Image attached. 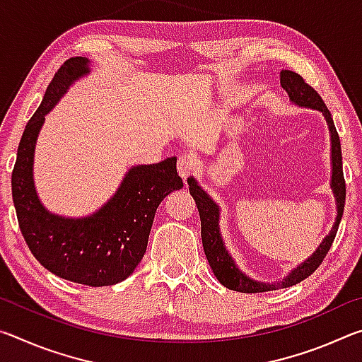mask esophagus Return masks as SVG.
Returning a JSON list of instances; mask_svg holds the SVG:
<instances>
[{
  "instance_id": "34e87169",
  "label": "esophagus",
  "mask_w": 362,
  "mask_h": 362,
  "mask_svg": "<svg viewBox=\"0 0 362 362\" xmlns=\"http://www.w3.org/2000/svg\"><path fill=\"white\" fill-rule=\"evenodd\" d=\"M193 170H194L193 156H189V155L179 156V159H177V173H179L183 182H187L189 177L193 175Z\"/></svg>"
}]
</instances>
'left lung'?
<instances>
[{
    "label": "left lung",
    "mask_w": 362,
    "mask_h": 362,
    "mask_svg": "<svg viewBox=\"0 0 362 362\" xmlns=\"http://www.w3.org/2000/svg\"><path fill=\"white\" fill-rule=\"evenodd\" d=\"M281 86L289 95L292 103H296L298 107L305 108H313L321 112L324 118L327 121L329 132H330V153H332V179H330V188H332L335 203H337V217L335 223L330 230L329 235L324 238L322 243L317 246V249L311 254L308 259L300 263L297 268H293L292 272L287 274L283 281H276V283H259L252 278H249L244 274L240 268L236 267L233 257L226 250L222 235H220V207L214 203V199L207 194L203 188L198 185L193 177L188 179V189L189 194L193 196L196 206L199 211L201 218V240H203L204 254L207 257V262L212 268L216 278L220 281V284L228 287L231 291L244 292V293H257V292H268V291H276L284 289V287H291L293 284L300 283L305 278H308L310 274L315 273V269L321 265L324 257L329 252L330 246L335 240L337 230H339L340 220L343 216V209H345V179H343V168H341V146L340 139L337 134L332 115L326 107V103L321 99V95L311 88V86L305 81V79L296 71L291 70H281Z\"/></svg>",
    "instance_id": "obj_1"
}]
</instances>
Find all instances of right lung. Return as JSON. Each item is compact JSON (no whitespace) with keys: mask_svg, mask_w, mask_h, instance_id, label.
Returning <instances> with one entry per match:
<instances>
[{"mask_svg":"<svg viewBox=\"0 0 362 362\" xmlns=\"http://www.w3.org/2000/svg\"><path fill=\"white\" fill-rule=\"evenodd\" d=\"M88 73V59L71 57L54 75L22 134L11 185L21 231L35 259L59 278L100 287L131 276L145 255L158 206L183 182L174 156L158 164L132 166L113 198L93 216L66 218L41 204L33 182L36 139L45 116Z\"/></svg>","mask_w":362,"mask_h":362,"instance_id":"right-lung-1","label":"right lung"}]
</instances>
